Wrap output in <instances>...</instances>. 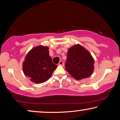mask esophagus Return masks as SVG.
Returning a JSON list of instances; mask_svg holds the SVG:
<instances>
[{"label": "esophagus", "instance_id": "obj_1", "mask_svg": "<svg viewBox=\"0 0 120 120\" xmlns=\"http://www.w3.org/2000/svg\"><path fill=\"white\" fill-rule=\"evenodd\" d=\"M58 64L59 66H63L64 65V62L62 61H60L59 62Z\"/></svg>", "mask_w": 120, "mask_h": 120}]
</instances>
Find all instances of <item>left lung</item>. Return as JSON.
I'll list each match as a JSON object with an SVG mask.
<instances>
[{"label": "left lung", "mask_w": 120, "mask_h": 120, "mask_svg": "<svg viewBox=\"0 0 120 120\" xmlns=\"http://www.w3.org/2000/svg\"><path fill=\"white\" fill-rule=\"evenodd\" d=\"M94 64L90 52L81 45L68 49L65 69L75 79L81 80L90 76L94 72Z\"/></svg>", "instance_id": "8db88e82"}]
</instances>
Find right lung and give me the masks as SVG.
Wrapping results in <instances>:
<instances>
[{"instance_id": "right-lung-1", "label": "right lung", "mask_w": 120, "mask_h": 120, "mask_svg": "<svg viewBox=\"0 0 120 120\" xmlns=\"http://www.w3.org/2000/svg\"><path fill=\"white\" fill-rule=\"evenodd\" d=\"M57 67L49 56V47L39 45L26 54L22 68L24 75L30 81L40 84L48 80Z\"/></svg>"}]
</instances>
